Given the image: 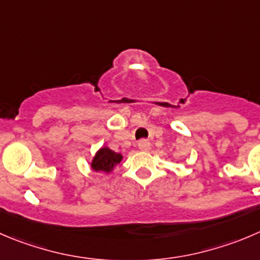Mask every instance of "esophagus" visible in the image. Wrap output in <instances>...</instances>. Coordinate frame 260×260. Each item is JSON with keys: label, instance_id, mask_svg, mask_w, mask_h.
<instances>
[{"label": "esophagus", "instance_id": "1", "mask_svg": "<svg viewBox=\"0 0 260 260\" xmlns=\"http://www.w3.org/2000/svg\"><path fill=\"white\" fill-rule=\"evenodd\" d=\"M150 146H151L150 141H147V140H141V141H138V148H140V150L147 151L148 148H150Z\"/></svg>", "mask_w": 260, "mask_h": 260}]
</instances>
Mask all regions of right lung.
Listing matches in <instances>:
<instances>
[{"instance_id": "right-lung-1", "label": "right lung", "mask_w": 260, "mask_h": 260, "mask_svg": "<svg viewBox=\"0 0 260 260\" xmlns=\"http://www.w3.org/2000/svg\"><path fill=\"white\" fill-rule=\"evenodd\" d=\"M122 153L114 152L109 147H102L92 158L91 169L94 171L110 173L122 161Z\"/></svg>"}]
</instances>
